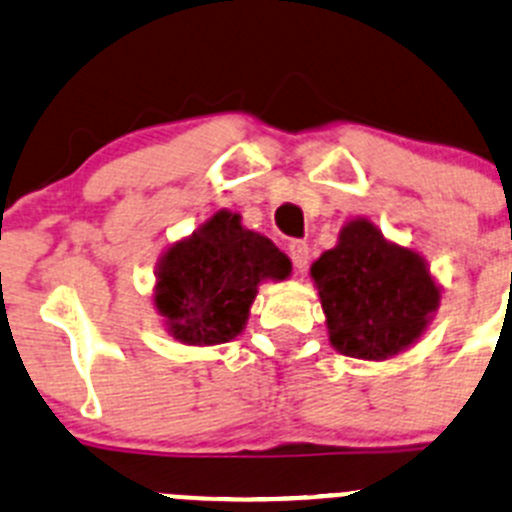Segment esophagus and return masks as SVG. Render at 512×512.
<instances>
[{
    "instance_id": "34e87169",
    "label": "esophagus",
    "mask_w": 512,
    "mask_h": 512,
    "mask_svg": "<svg viewBox=\"0 0 512 512\" xmlns=\"http://www.w3.org/2000/svg\"><path fill=\"white\" fill-rule=\"evenodd\" d=\"M287 252H290L292 267H295L297 272L305 270L307 262H310V247H307V242H302V240H292L290 245H287Z\"/></svg>"
}]
</instances>
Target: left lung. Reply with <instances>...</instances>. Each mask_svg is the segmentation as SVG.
Here are the masks:
<instances>
[{"mask_svg":"<svg viewBox=\"0 0 512 512\" xmlns=\"http://www.w3.org/2000/svg\"><path fill=\"white\" fill-rule=\"evenodd\" d=\"M335 350L388 360L408 350L440 305V287L418 252L388 242L372 222H347L310 267Z\"/></svg>","mask_w":512,"mask_h":512,"instance_id":"obj_1","label":"left lung"}]
</instances>
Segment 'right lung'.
I'll return each mask as SVG.
<instances>
[{"mask_svg": "<svg viewBox=\"0 0 512 512\" xmlns=\"http://www.w3.org/2000/svg\"><path fill=\"white\" fill-rule=\"evenodd\" d=\"M292 265L267 237L220 210L160 260L155 307L185 345H220L245 327L262 280H285Z\"/></svg>", "mask_w": 512, "mask_h": 512, "instance_id": "right-lung-1", "label": "right lung"}]
</instances>
